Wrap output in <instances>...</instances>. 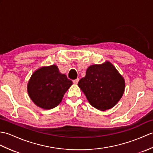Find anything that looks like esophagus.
Here are the masks:
<instances>
[{"label": "esophagus", "mask_w": 153, "mask_h": 153, "mask_svg": "<svg viewBox=\"0 0 153 153\" xmlns=\"http://www.w3.org/2000/svg\"><path fill=\"white\" fill-rule=\"evenodd\" d=\"M78 81H79V78H77L76 79H74V80H73V83H74V84H77Z\"/></svg>", "instance_id": "obj_1"}]
</instances>
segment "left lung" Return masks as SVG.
<instances>
[{
	"mask_svg": "<svg viewBox=\"0 0 153 153\" xmlns=\"http://www.w3.org/2000/svg\"><path fill=\"white\" fill-rule=\"evenodd\" d=\"M78 86L92 106L100 111L112 108L123 97L125 88L123 77L111 62L90 66Z\"/></svg>",
	"mask_w": 153,
	"mask_h": 153,
	"instance_id": "obj_1",
	"label": "left lung"
}]
</instances>
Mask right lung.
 Wrapping results in <instances>:
<instances>
[{"mask_svg":"<svg viewBox=\"0 0 153 153\" xmlns=\"http://www.w3.org/2000/svg\"><path fill=\"white\" fill-rule=\"evenodd\" d=\"M72 85V81L53 65L35 71L28 81L27 91L29 97L37 106L51 109L61 102L64 94Z\"/></svg>","mask_w":153,"mask_h":153,"instance_id":"add662e5","label":"right lung"}]
</instances>
